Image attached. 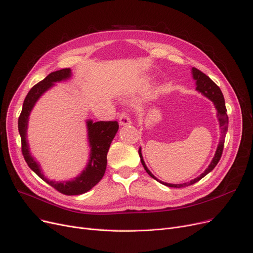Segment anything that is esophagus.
<instances>
[{
  "label": "esophagus",
  "instance_id": "esophagus-1",
  "mask_svg": "<svg viewBox=\"0 0 253 253\" xmlns=\"http://www.w3.org/2000/svg\"><path fill=\"white\" fill-rule=\"evenodd\" d=\"M118 120H120V124L122 125V126H126V125H130V117H129V115H128V113H126V112H122L121 114H120V118H118Z\"/></svg>",
  "mask_w": 253,
  "mask_h": 253
}]
</instances>
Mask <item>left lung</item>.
Masks as SVG:
<instances>
[{
  "label": "left lung",
  "instance_id": "8db88e82",
  "mask_svg": "<svg viewBox=\"0 0 253 253\" xmlns=\"http://www.w3.org/2000/svg\"><path fill=\"white\" fill-rule=\"evenodd\" d=\"M192 73H193V78H194V80H196V90L201 92L205 97H207L209 99H211L214 106L217 110V118H218V122H219V126L221 128V137H220V141L218 143V146H217V149H216V152L214 154V157L212 159V161L211 162L210 167L206 169V170L200 174L199 176H197L196 179L192 180L191 182L189 183H184V184H177V185H174V184H168V183H163V182H160L158 181L156 177L150 172V170L147 169L145 162L143 160V156H142V153H141V148L139 149V155H140V158H141V162L142 165L145 169V170L148 172V174H149L150 176H152L153 179H155L156 181L160 182L161 184L166 185L168 187H172V188H183V187H188L190 185H193L197 183L198 181H200L203 176H205L207 173L211 172L218 163L220 157H221V154H222V150H224V144H225V138H226V133H227V130H228V125H229V117H228V114H227V108H226V104H225V99H224V95H222L221 91L219 86L213 82L211 80L210 77H207L205 73H203L202 71H200L199 69L193 67L192 68Z\"/></svg>",
  "mask_w": 253,
  "mask_h": 253
}]
</instances>
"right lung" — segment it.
Segmentation results:
<instances>
[{"label":"right lung","instance_id":"1","mask_svg":"<svg viewBox=\"0 0 253 253\" xmlns=\"http://www.w3.org/2000/svg\"><path fill=\"white\" fill-rule=\"evenodd\" d=\"M70 77V69L63 68L51 72L42 81L35 84L29 92L27 93L21 113L18 118V130L21 137V151L22 155L31 168L40 177L56 189L58 192L62 193L64 195H80L83 193L91 190L96 184L100 182L105 173L106 165H107V152L109 150L110 144L118 129L117 122H97L93 123L92 121H87V129H88V140H90L91 157L85 170L78 176L76 180L69 181L66 183H56L50 181L43 176L41 172L40 166L34 160V158L29 154L28 145L26 142V128L28 115L31 113L35 103L41 97V95L46 92L49 87H51L56 82H60L66 80Z\"/></svg>","mask_w":253,"mask_h":253}]
</instances>
